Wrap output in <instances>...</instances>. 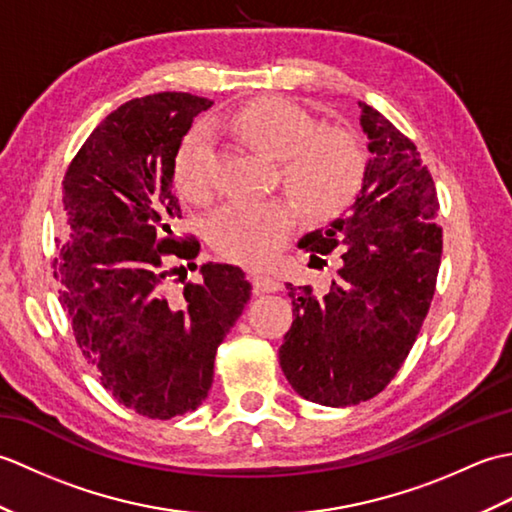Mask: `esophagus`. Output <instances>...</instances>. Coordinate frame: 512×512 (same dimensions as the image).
I'll return each mask as SVG.
<instances>
[{
  "instance_id": "esophagus-1",
  "label": "esophagus",
  "mask_w": 512,
  "mask_h": 512,
  "mask_svg": "<svg viewBox=\"0 0 512 512\" xmlns=\"http://www.w3.org/2000/svg\"><path fill=\"white\" fill-rule=\"evenodd\" d=\"M250 284H253L255 292H277L281 286L279 281L273 277H266V275H250Z\"/></svg>"
}]
</instances>
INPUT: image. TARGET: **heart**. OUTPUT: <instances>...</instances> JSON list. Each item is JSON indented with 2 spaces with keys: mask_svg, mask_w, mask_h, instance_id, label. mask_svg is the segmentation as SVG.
<instances>
[{
  "mask_svg": "<svg viewBox=\"0 0 512 512\" xmlns=\"http://www.w3.org/2000/svg\"><path fill=\"white\" fill-rule=\"evenodd\" d=\"M250 149L279 160L281 184L310 222H330L358 200L367 176V154L352 129L319 127L297 103L259 99L213 121ZM213 138L198 125L182 138L173 158L176 187L191 202L211 198ZM295 224L286 200L233 202L206 222V237L217 253L244 266H266Z\"/></svg>",
  "mask_w": 512,
  "mask_h": 512,
  "instance_id": "heart-1",
  "label": "heart"
}]
</instances>
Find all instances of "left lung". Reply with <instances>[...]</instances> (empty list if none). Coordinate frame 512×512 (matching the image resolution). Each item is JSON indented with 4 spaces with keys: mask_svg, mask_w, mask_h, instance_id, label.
<instances>
[{
    "mask_svg": "<svg viewBox=\"0 0 512 512\" xmlns=\"http://www.w3.org/2000/svg\"><path fill=\"white\" fill-rule=\"evenodd\" d=\"M358 107L372 151L365 187L352 215L299 242L317 268L325 254L339 270L321 299L286 284L292 328L279 347L292 389L325 407L358 405L391 383L427 317L442 257L440 202L420 151L374 107Z\"/></svg>",
    "mask_w": 512,
    "mask_h": 512,
    "instance_id": "1",
    "label": "left lung"
}]
</instances>
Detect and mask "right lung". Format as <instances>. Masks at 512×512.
Listing matches in <instances>:
<instances>
[{"label": "right lung", "mask_w": 512, "mask_h": 512, "mask_svg": "<svg viewBox=\"0 0 512 512\" xmlns=\"http://www.w3.org/2000/svg\"><path fill=\"white\" fill-rule=\"evenodd\" d=\"M211 105L187 92L127 101L103 118L63 176L70 235L57 239L59 301L101 385L154 420L202 405L217 347L250 301L237 266L204 264L200 284L176 266L184 259L198 268L200 242L176 235L173 158ZM171 283L183 288L171 291Z\"/></svg>", "instance_id": "add662e5"}]
</instances>
